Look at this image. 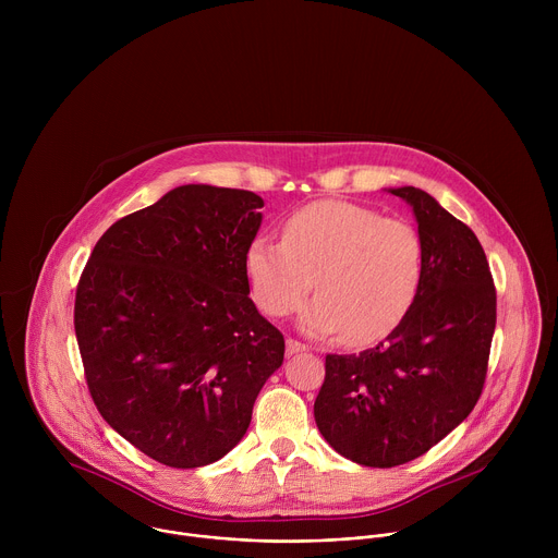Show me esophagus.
<instances>
[{"label": "esophagus", "instance_id": "esophagus-1", "mask_svg": "<svg viewBox=\"0 0 558 558\" xmlns=\"http://www.w3.org/2000/svg\"><path fill=\"white\" fill-rule=\"evenodd\" d=\"M302 351H306V347L302 344V342H298V340H287V355H293V353H302Z\"/></svg>", "mask_w": 558, "mask_h": 558}]
</instances>
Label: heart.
Here are the masks:
<instances>
[{"instance_id":"1","label":"heart","mask_w":558,"mask_h":558,"mask_svg":"<svg viewBox=\"0 0 558 558\" xmlns=\"http://www.w3.org/2000/svg\"><path fill=\"white\" fill-rule=\"evenodd\" d=\"M422 265V241L409 222L344 201L295 209L282 225V243L256 238L245 252L252 295L267 315L295 313L315 280L302 329L320 338L344 333L349 344H371L402 323Z\"/></svg>"}]
</instances>
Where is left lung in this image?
<instances>
[{
    "label": "left lung",
    "instance_id": "obj_1",
    "mask_svg": "<svg viewBox=\"0 0 558 558\" xmlns=\"http://www.w3.org/2000/svg\"><path fill=\"white\" fill-rule=\"evenodd\" d=\"M417 218L422 282L384 342L327 355L313 415L342 457L371 468L409 463L454 430L482 397L497 291L482 243L430 194L397 187Z\"/></svg>",
    "mask_w": 558,
    "mask_h": 558
}]
</instances>
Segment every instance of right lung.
<instances>
[{"label": "right lung", "mask_w": 558, "mask_h": 558, "mask_svg": "<svg viewBox=\"0 0 558 558\" xmlns=\"http://www.w3.org/2000/svg\"><path fill=\"white\" fill-rule=\"evenodd\" d=\"M263 205L247 190L181 185L117 220L78 278L74 333L93 402L163 465L225 457L284 360L245 274Z\"/></svg>", "instance_id": "1"}]
</instances>
